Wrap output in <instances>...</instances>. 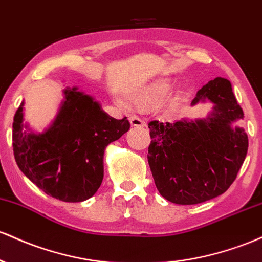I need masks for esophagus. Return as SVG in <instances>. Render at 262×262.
Masks as SVG:
<instances>
[{
    "label": "esophagus",
    "mask_w": 262,
    "mask_h": 262,
    "mask_svg": "<svg viewBox=\"0 0 262 262\" xmlns=\"http://www.w3.org/2000/svg\"><path fill=\"white\" fill-rule=\"evenodd\" d=\"M130 122L132 127H141V126H145V121L136 115L130 117Z\"/></svg>",
    "instance_id": "esophagus-1"
}]
</instances>
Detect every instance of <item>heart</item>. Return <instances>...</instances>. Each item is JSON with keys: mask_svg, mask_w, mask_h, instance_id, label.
I'll use <instances>...</instances> for the list:
<instances>
[{"mask_svg": "<svg viewBox=\"0 0 262 262\" xmlns=\"http://www.w3.org/2000/svg\"><path fill=\"white\" fill-rule=\"evenodd\" d=\"M170 85L172 83H170L169 79H158V80L154 81L137 95V104L142 106V105L148 104L155 100L163 98L170 89Z\"/></svg>", "mask_w": 262, "mask_h": 262, "instance_id": "obj_1", "label": "heart"}]
</instances>
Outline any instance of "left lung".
<instances>
[{
  "label": "left lung",
  "mask_w": 262,
  "mask_h": 262,
  "mask_svg": "<svg viewBox=\"0 0 262 262\" xmlns=\"http://www.w3.org/2000/svg\"><path fill=\"white\" fill-rule=\"evenodd\" d=\"M209 101L203 119L148 122V164L158 192L182 205L199 204L226 192L248 154L245 130L233 123L244 119L230 81L215 78L196 92L192 106Z\"/></svg>",
  "instance_id": "8db88e82"
}]
</instances>
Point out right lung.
I'll use <instances>...</instances> for the list:
<instances>
[{"label":"right lung","instance_id":"add662e5","mask_svg":"<svg viewBox=\"0 0 262 262\" xmlns=\"http://www.w3.org/2000/svg\"><path fill=\"white\" fill-rule=\"evenodd\" d=\"M63 94L57 116L43 132L25 122L22 101L13 119V154L23 174L44 193L78 203L101 186L105 148L128 131L130 122L108 116L76 86H67Z\"/></svg>","mask_w":262,"mask_h":262}]
</instances>
